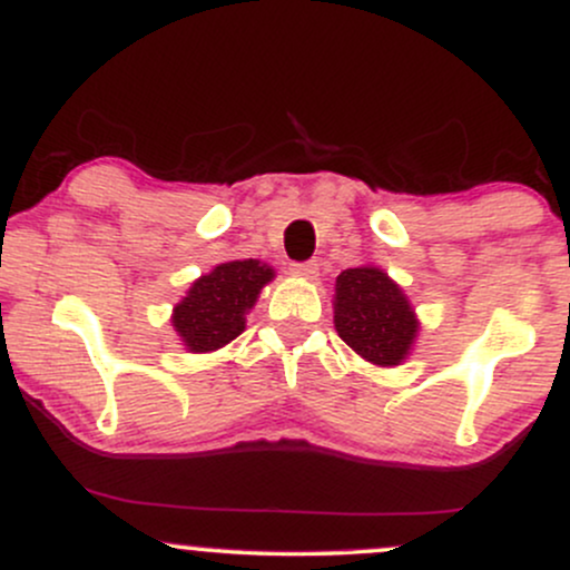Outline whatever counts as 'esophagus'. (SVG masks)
I'll list each match as a JSON object with an SVG mask.
<instances>
[{
  "label": "esophagus",
  "mask_w": 570,
  "mask_h": 570,
  "mask_svg": "<svg viewBox=\"0 0 570 570\" xmlns=\"http://www.w3.org/2000/svg\"><path fill=\"white\" fill-rule=\"evenodd\" d=\"M289 273L294 278H305V281H313L318 276V263L316 259H311V263H294L289 267Z\"/></svg>",
  "instance_id": "34e87169"
}]
</instances>
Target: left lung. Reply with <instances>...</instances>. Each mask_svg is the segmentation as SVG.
Listing matches in <instances>:
<instances>
[{"instance_id": "left-lung-1", "label": "left lung", "mask_w": 570, "mask_h": 570, "mask_svg": "<svg viewBox=\"0 0 570 570\" xmlns=\"http://www.w3.org/2000/svg\"><path fill=\"white\" fill-rule=\"evenodd\" d=\"M335 330L375 367H399L412 353L421 322L410 297L383 267L358 265L335 281Z\"/></svg>"}]
</instances>
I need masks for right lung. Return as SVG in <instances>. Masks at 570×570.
I'll return each mask as SVG.
<instances>
[{
    "label": "right lung",
    "mask_w": 570,
    "mask_h": 570,
    "mask_svg": "<svg viewBox=\"0 0 570 570\" xmlns=\"http://www.w3.org/2000/svg\"><path fill=\"white\" fill-rule=\"evenodd\" d=\"M276 278L259 259H230L195 278L185 297L174 305L171 326L187 353L225 348L246 330V316L257 305L259 292Z\"/></svg>",
    "instance_id": "add662e5"
}]
</instances>
